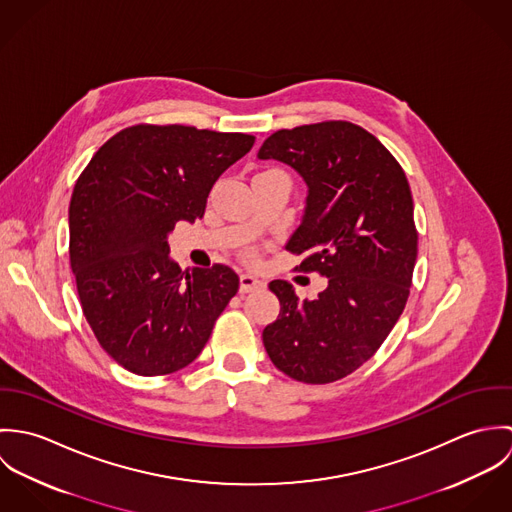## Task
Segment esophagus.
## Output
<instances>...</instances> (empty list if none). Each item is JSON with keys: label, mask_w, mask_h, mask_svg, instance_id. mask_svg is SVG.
Here are the masks:
<instances>
[{"label": "esophagus", "mask_w": 512, "mask_h": 512, "mask_svg": "<svg viewBox=\"0 0 512 512\" xmlns=\"http://www.w3.org/2000/svg\"><path fill=\"white\" fill-rule=\"evenodd\" d=\"M264 286V282L252 274H242L240 276V292L248 293L254 290H260Z\"/></svg>", "instance_id": "34e87169"}]
</instances>
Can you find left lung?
<instances>
[{
  "instance_id": "8db88e82",
  "label": "left lung",
  "mask_w": 512,
  "mask_h": 512,
  "mask_svg": "<svg viewBox=\"0 0 512 512\" xmlns=\"http://www.w3.org/2000/svg\"><path fill=\"white\" fill-rule=\"evenodd\" d=\"M258 157L305 181V211L286 248L303 254L295 270L327 278L315 299L270 282L280 315L262 333L266 353L293 380L335 382L378 351L408 301L418 232L406 173L372 134L343 120L278 130Z\"/></svg>"
}]
</instances>
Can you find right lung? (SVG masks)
I'll return each instance as SVG.
<instances>
[{
  "mask_svg": "<svg viewBox=\"0 0 512 512\" xmlns=\"http://www.w3.org/2000/svg\"><path fill=\"white\" fill-rule=\"evenodd\" d=\"M254 136L140 124L100 147L74 185L71 268L82 313L126 370L159 376L193 363L238 292L232 268L191 274L169 258L179 220L203 219L220 175Z\"/></svg>",
  "mask_w": 512,
  "mask_h": 512,
  "instance_id": "right-lung-1",
  "label": "right lung"
}]
</instances>
